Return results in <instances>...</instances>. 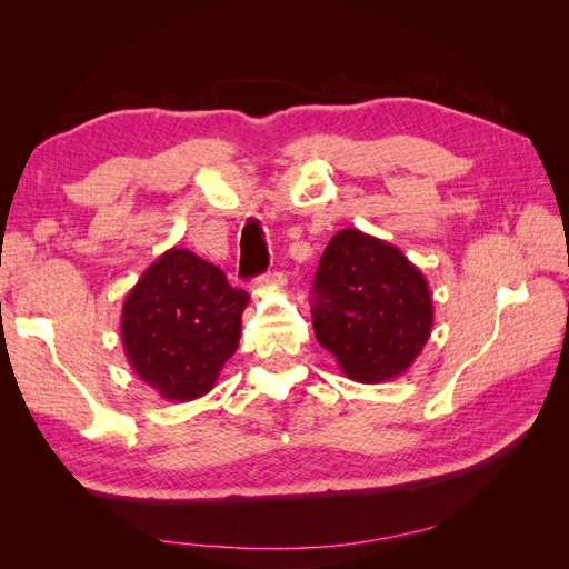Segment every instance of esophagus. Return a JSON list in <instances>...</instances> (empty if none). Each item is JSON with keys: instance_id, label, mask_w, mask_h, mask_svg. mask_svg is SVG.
Instances as JSON below:
<instances>
[{"instance_id": "34e87169", "label": "esophagus", "mask_w": 569, "mask_h": 569, "mask_svg": "<svg viewBox=\"0 0 569 569\" xmlns=\"http://www.w3.org/2000/svg\"><path fill=\"white\" fill-rule=\"evenodd\" d=\"M284 284H287V280H284V274L280 270H268L263 278H258L253 282L256 289H282Z\"/></svg>"}]
</instances>
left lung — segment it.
<instances>
[{
  "mask_svg": "<svg viewBox=\"0 0 569 569\" xmlns=\"http://www.w3.org/2000/svg\"><path fill=\"white\" fill-rule=\"evenodd\" d=\"M313 295L316 339L353 382L396 380L432 335L435 306L420 268L356 228L330 239Z\"/></svg>",
  "mask_w": 569,
  "mask_h": 569,
  "instance_id": "obj_1",
  "label": "left lung"
}]
</instances>
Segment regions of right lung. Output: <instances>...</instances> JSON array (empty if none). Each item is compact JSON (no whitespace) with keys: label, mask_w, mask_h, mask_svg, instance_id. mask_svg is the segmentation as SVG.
<instances>
[{"label":"right lung","mask_w":569,"mask_h":569,"mask_svg":"<svg viewBox=\"0 0 569 569\" xmlns=\"http://www.w3.org/2000/svg\"><path fill=\"white\" fill-rule=\"evenodd\" d=\"M244 289L189 249L173 247L128 291L120 339L128 363L161 399L184 403L209 393L237 351Z\"/></svg>","instance_id":"1"}]
</instances>
